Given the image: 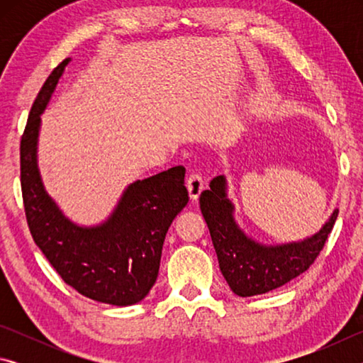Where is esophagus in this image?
Returning a JSON list of instances; mask_svg holds the SVG:
<instances>
[{
  "instance_id": "1",
  "label": "esophagus",
  "mask_w": 363,
  "mask_h": 363,
  "mask_svg": "<svg viewBox=\"0 0 363 363\" xmlns=\"http://www.w3.org/2000/svg\"><path fill=\"white\" fill-rule=\"evenodd\" d=\"M187 189H189V195L192 200L199 199V195L201 194V190L205 189V182L203 177L199 173H190L187 177Z\"/></svg>"
}]
</instances>
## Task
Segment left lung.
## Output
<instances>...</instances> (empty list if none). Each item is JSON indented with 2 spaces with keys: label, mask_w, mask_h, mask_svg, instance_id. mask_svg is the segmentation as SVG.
Wrapping results in <instances>:
<instances>
[{
  "label": "left lung",
  "mask_w": 363,
  "mask_h": 363,
  "mask_svg": "<svg viewBox=\"0 0 363 363\" xmlns=\"http://www.w3.org/2000/svg\"><path fill=\"white\" fill-rule=\"evenodd\" d=\"M200 210L210 229L219 269L238 296H256L272 291L306 272L333 229L337 210L314 235L301 242L262 245L248 237L233 218V203L227 199L224 176L210 182V190L200 195Z\"/></svg>",
  "instance_id": "left-lung-1"
}]
</instances>
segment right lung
<instances>
[{
    "label": "right lung",
    "mask_w": 363,
    "mask_h": 363,
    "mask_svg": "<svg viewBox=\"0 0 363 363\" xmlns=\"http://www.w3.org/2000/svg\"><path fill=\"white\" fill-rule=\"evenodd\" d=\"M69 60L60 62L43 84L22 134L21 186L27 224L36 247L67 285L99 303L131 306L155 284L164 237L189 201L186 168L174 167L130 184L99 225L72 223L48 195L36 162L41 113Z\"/></svg>",
    "instance_id": "right-lung-1"
}]
</instances>
